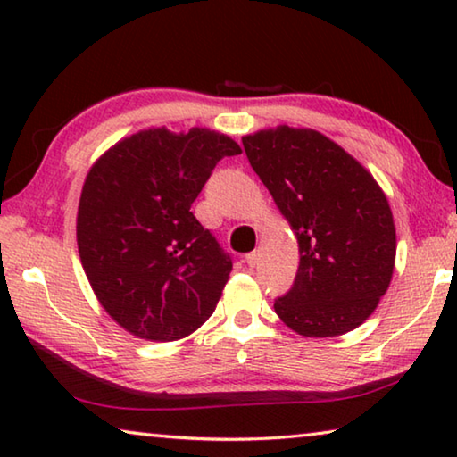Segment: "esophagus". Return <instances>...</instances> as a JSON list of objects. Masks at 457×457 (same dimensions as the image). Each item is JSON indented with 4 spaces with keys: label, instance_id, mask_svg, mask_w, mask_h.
Instances as JSON below:
<instances>
[{
    "label": "esophagus",
    "instance_id": "obj_1",
    "mask_svg": "<svg viewBox=\"0 0 457 457\" xmlns=\"http://www.w3.org/2000/svg\"><path fill=\"white\" fill-rule=\"evenodd\" d=\"M258 260H260L258 252H250V253H245V264L250 266V268L256 266V264H258Z\"/></svg>",
    "mask_w": 457,
    "mask_h": 457
}]
</instances>
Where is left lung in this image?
<instances>
[{"mask_svg": "<svg viewBox=\"0 0 457 457\" xmlns=\"http://www.w3.org/2000/svg\"><path fill=\"white\" fill-rule=\"evenodd\" d=\"M242 143L298 239V272L274 303L276 314L304 337L357 328L389 288L395 266L385 193L357 159L312 129L284 125Z\"/></svg>", "mask_w": 457, "mask_h": 457, "instance_id": "left-lung-1", "label": "left lung"}]
</instances>
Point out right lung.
<instances>
[{
    "label": "right lung",
    "instance_id": "add662e5",
    "mask_svg": "<svg viewBox=\"0 0 457 457\" xmlns=\"http://www.w3.org/2000/svg\"><path fill=\"white\" fill-rule=\"evenodd\" d=\"M242 149L207 129L141 130L84 181L76 239L98 303L130 335L169 343L213 314L231 258L191 204L223 157Z\"/></svg>",
    "mask_w": 457,
    "mask_h": 457
}]
</instances>
